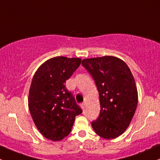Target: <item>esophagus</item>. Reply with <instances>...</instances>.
<instances>
[{
  "label": "esophagus",
  "instance_id": "1",
  "mask_svg": "<svg viewBox=\"0 0 160 160\" xmlns=\"http://www.w3.org/2000/svg\"><path fill=\"white\" fill-rule=\"evenodd\" d=\"M85 102H82L80 104V106H81V108H82V109H84V108H85Z\"/></svg>",
  "mask_w": 160,
  "mask_h": 160
}]
</instances>
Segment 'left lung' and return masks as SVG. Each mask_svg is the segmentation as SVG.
<instances>
[{
    "label": "left lung",
    "mask_w": 160,
    "mask_h": 160,
    "mask_svg": "<svg viewBox=\"0 0 160 160\" xmlns=\"http://www.w3.org/2000/svg\"><path fill=\"white\" fill-rule=\"evenodd\" d=\"M95 80L99 94L100 113L92 122L97 135L115 139L129 126L138 103L134 78L128 65L113 56L86 58L82 62Z\"/></svg>",
    "instance_id": "8db88e82"
}]
</instances>
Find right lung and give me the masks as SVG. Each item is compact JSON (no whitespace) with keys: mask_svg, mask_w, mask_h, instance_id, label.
Wrapping results in <instances>:
<instances>
[{"mask_svg":"<svg viewBox=\"0 0 160 160\" xmlns=\"http://www.w3.org/2000/svg\"><path fill=\"white\" fill-rule=\"evenodd\" d=\"M82 59L55 57L42 64L31 82L28 108L34 124L47 139L60 141L72 131L75 116L82 112L65 82Z\"/></svg>","mask_w":160,"mask_h":160,"instance_id":"add662e5","label":"right lung"}]
</instances>
